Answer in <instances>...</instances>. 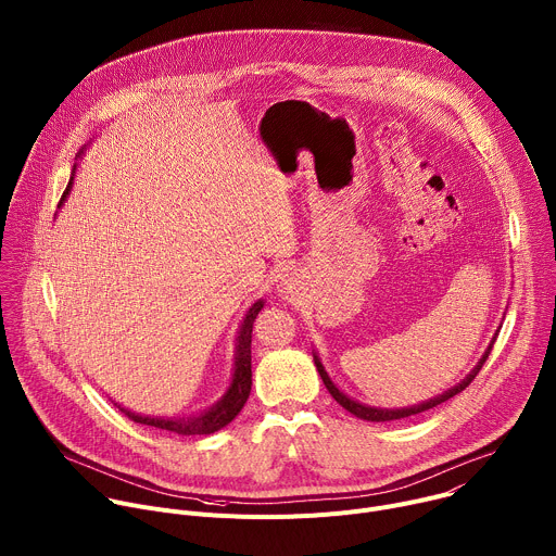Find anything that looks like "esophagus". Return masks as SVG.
<instances>
[{
	"label": "esophagus",
	"instance_id": "esophagus-1",
	"mask_svg": "<svg viewBox=\"0 0 556 556\" xmlns=\"http://www.w3.org/2000/svg\"><path fill=\"white\" fill-rule=\"evenodd\" d=\"M292 290H294V283H292V279H286V281H283V288H281V292H286V294H292Z\"/></svg>",
	"mask_w": 556,
	"mask_h": 556
}]
</instances>
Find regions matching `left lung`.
Masks as SVG:
<instances>
[{
  "label": "left lung",
  "mask_w": 556,
  "mask_h": 556,
  "mask_svg": "<svg viewBox=\"0 0 556 556\" xmlns=\"http://www.w3.org/2000/svg\"><path fill=\"white\" fill-rule=\"evenodd\" d=\"M491 350H493V348H489V350H486V354L482 356V361L478 363V367H475V369H472V371H470V374H468L459 384H455L453 389L444 391L442 395H438V399H431L429 403H422V405H416V407H409V409H374V407H365V405H361V403H356V401L348 399V395H345L343 391H339V389L334 387V382L330 380L328 371L324 369V365H321L319 356H314V365H316V369H319V374H321V378H324V384H326V387H328V391L332 393V399H334L343 409H348V412H350V414H354L356 418H363V420H369V422H389V420H401V418H409V416H416V414L429 412V409H433V407H438V405L446 403L448 399H453V395H457L459 391H464V389L472 382V378L480 374V369H482V365L486 363V358H489Z\"/></svg>",
  "instance_id": "left-lung-1"
}]
</instances>
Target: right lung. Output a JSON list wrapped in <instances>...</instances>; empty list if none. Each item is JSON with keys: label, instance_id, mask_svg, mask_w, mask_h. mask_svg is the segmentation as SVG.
I'll return each mask as SVG.
<instances>
[{"label": "right lung", "instance_id": "add662e5", "mask_svg": "<svg viewBox=\"0 0 556 556\" xmlns=\"http://www.w3.org/2000/svg\"><path fill=\"white\" fill-rule=\"evenodd\" d=\"M72 187V178L59 200V204L65 200L67 191ZM264 307V301H257L251 305V309L247 312V319L240 328V337H237V354H235V374H232V382L226 391L224 399L208 412L193 416V418H151V416H138L131 414L127 409H123L121 405H116L129 420L138 422V425H147V427H155V429H165L178 435H208L219 431L222 427H226L237 414L242 412V407L247 405L249 395H251V384H253V371H251V341H253V324L257 319L260 309Z\"/></svg>", "mask_w": 556, "mask_h": 556}]
</instances>
